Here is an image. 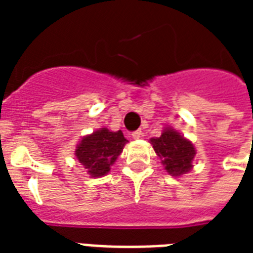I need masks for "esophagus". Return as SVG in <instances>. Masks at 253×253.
I'll return each mask as SVG.
<instances>
[{
    "label": "esophagus",
    "mask_w": 253,
    "mask_h": 253,
    "mask_svg": "<svg viewBox=\"0 0 253 253\" xmlns=\"http://www.w3.org/2000/svg\"><path fill=\"white\" fill-rule=\"evenodd\" d=\"M142 136H143L142 130H136V131H134V132H132V138H134V139H140Z\"/></svg>",
    "instance_id": "34e87169"
}]
</instances>
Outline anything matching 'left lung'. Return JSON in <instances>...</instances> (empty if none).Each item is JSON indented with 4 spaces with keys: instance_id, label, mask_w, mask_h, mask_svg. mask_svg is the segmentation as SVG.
Segmentation results:
<instances>
[{
    "instance_id": "8db88e82",
    "label": "left lung",
    "mask_w": 253,
    "mask_h": 253,
    "mask_svg": "<svg viewBox=\"0 0 253 253\" xmlns=\"http://www.w3.org/2000/svg\"><path fill=\"white\" fill-rule=\"evenodd\" d=\"M150 143L169 174L181 176L193 168L196 148L190 140L173 130L172 127L164 128L159 138H151Z\"/></svg>"
}]
</instances>
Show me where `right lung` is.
Masks as SVG:
<instances>
[{
    "instance_id": "right-lung-1",
    "label": "right lung",
    "mask_w": 253,
    "mask_h": 253,
    "mask_svg": "<svg viewBox=\"0 0 253 253\" xmlns=\"http://www.w3.org/2000/svg\"><path fill=\"white\" fill-rule=\"evenodd\" d=\"M127 142L121 130L114 132L99 128L81 139L75 155L90 177H102L110 172V167L122 154Z\"/></svg>"
}]
</instances>
